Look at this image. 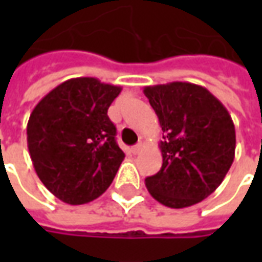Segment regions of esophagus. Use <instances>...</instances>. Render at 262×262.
Returning <instances> with one entry per match:
<instances>
[{"label": "esophagus", "instance_id": "esophagus-1", "mask_svg": "<svg viewBox=\"0 0 262 262\" xmlns=\"http://www.w3.org/2000/svg\"><path fill=\"white\" fill-rule=\"evenodd\" d=\"M142 147H143L142 143H139V144H136V146H133V147L130 148V151L133 154H139L140 153V150H142Z\"/></svg>", "mask_w": 262, "mask_h": 262}]
</instances>
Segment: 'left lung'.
Returning <instances> with one entry per match:
<instances>
[{"label": "left lung", "instance_id": "obj_1", "mask_svg": "<svg viewBox=\"0 0 262 262\" xmlns=\"http://www.w3.org/2000/svg\"><path fill=\"white\" fill-rule=\"evenodd\" d=\"M163 130L161 170L146 178L164 206H192L216 191L230 170L236 130L231 116L205 86L174 81L144 86Z\"/></svg>", "mask_w": 262, "mask_h": 262}]
</instances>
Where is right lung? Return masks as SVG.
<instances>
[{"mask_svg": "<svg viewBox=\"0 0 262 262\" xmlns=\"http://www.w3.org/2000/svg\"><path fill=\"white\" fill-rule=\"evenodd\" d=\"M122 86L78 77L61 82L32 111L28 148L39 180L70 205L91 202L114 181L125 159L108 108Z\"/></svg>", "mask_w": 262, "mask_h": 262, "instance_id": "obj_1", "label": "right lung"}]
</instances>
